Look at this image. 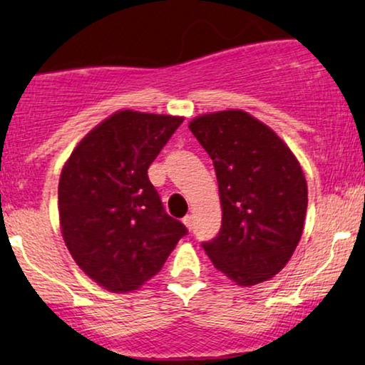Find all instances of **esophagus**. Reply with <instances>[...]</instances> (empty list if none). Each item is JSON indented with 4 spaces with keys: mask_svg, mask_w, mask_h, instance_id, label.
Here are the masks:
<instances>
[{
    "mask_svg": "<svg viewBox=\"0 0 365 365\" xmlns=\"http://www.w3.org/2000/svg\"><path fill=\"white\" fill-rule=\"evenodd\" d=\"M192 220H194V217H192L190 215H187L185 217H183V225H185L188 230H192V226H194V221Z\"/></svg>",
    "mask_w": 365,
    "mask_h": 365,
    "instance_id": "obj_1",
    "label": "esophagus"
}]
</instances>
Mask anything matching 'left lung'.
Here are the masks:
<instances>
[{
  "label": "left lung",
  "instance_id": "8db88e82",
  "mask_svg": "<svg viewBox=\"0 0 365 365\" xmlns=\"http://www.w3.org/2000/svg\"><path fill=\"white\" fill-rule=\"evenodd\" d=\"M188 128L212 159L223 209L220 232L202 242L204 250L242 287L273 278L302 237L307 183L299 161L245 111L199 116Z\"/></svg>",
  "mask_w": 365,
  "mask_h": 365
}]
</instances>
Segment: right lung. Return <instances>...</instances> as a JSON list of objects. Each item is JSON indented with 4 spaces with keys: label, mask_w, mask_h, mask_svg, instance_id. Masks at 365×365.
<instances>
[{
    "label": "right lung",
    "mask_w": 365,
    "mask_h": 365,
    "mask_svg": "<svg viewBox=\"0 0 365 365\" xmlns=\"http://www.w3.org/2000/svg\"><path fill=\"white\" fill-rule=\"evenodd\" d=\"M182 118L118 111L75 148L58 187L60 223L75 262L111 292L137 290L188 233L148 177Z\"/></svg>",
    "instance_id": "1"
}]
</instances>
